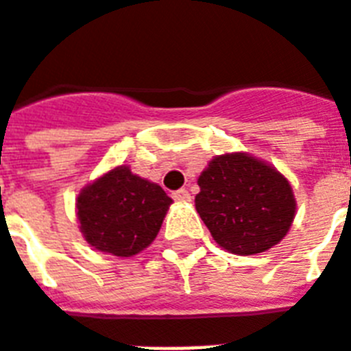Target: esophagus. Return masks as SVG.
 <instances>
[{
  "label": "esophagus",
  "mask_w": 351,
  "mask_h": 351,
  "mask_svg": "<svg viewBox=\"0 0 351 351\" xmlns=\"http://www.w3.org/2000/svg\"><path fill=\"white\" fill-rule=\"evenodd\" d=\"M172 197L176 199V202H191V192L186 191V189H179V191H176L172 194Z\"/></svg>",
  "instance_id": "esophagus-1"
}]
</instances>
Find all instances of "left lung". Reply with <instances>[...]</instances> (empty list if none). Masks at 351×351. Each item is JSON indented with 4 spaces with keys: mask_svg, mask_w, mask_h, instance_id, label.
I'll use <instances>...</instances> for the list:
<instances>
[{
    "mask_svg": "<svg viewBox=\"0 0 351 351\" xmlns=\"http://www.w3.org/2000/svg\"><path fill=\"white\" fill-rule=\"evenodd\" d=\"M196 210L223 250L254 255L276 246L294 220L296 202L281 173L246 154L218 155L199 179Z\"/></svg>",
    "mask_w": 351,
    "mask_h": 351,
    "instance_id": "obj_1",
    "label": "left lung"
}]
</instances>
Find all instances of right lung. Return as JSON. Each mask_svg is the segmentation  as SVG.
<instances>
[{"mask_svg": "<svg viewBox=\"0 0 351 351\" xmlns=\"http://www.w3.org/2000/svg\"><path fill=\"white\" fill-rule=\"evenodd\" d=\"M172 199L155 183L118 166L83 189L77 218L86 242L99 252L131 257L157 237Z\"/></svg>", "mask_w": 351, "mask_h": 351, "instance_id": "1", "label": "right lung"}]
</instances>
